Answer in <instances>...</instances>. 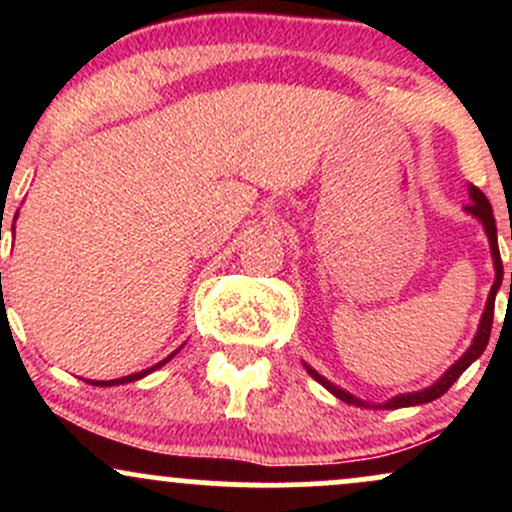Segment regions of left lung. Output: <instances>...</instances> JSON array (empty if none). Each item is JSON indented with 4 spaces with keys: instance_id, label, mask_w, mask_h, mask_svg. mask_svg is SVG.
Here are the masks:
<instances>
[{
    "instance_id": "left-lung-1",
    "label": "left lung",
    "mask_w": 512,
    "mask_h": 512,
    "mask_svg": "<svg viewBox=\"0 0 512 512\" xmlns=\"http://www.w3.org/2000/svg\"><path fill=\"white\" fill-rule=\"evenodd\" d=\"M469 199L472 202L464 207L469 216H474L481 226H484V233L486 238H489V248H491V260H493V272H496V279H493V286L489 291V298H486V308L484 313H481V320H479V327H477V334H474L472 344H469V349L464 351V354L457 358L452 366L445 370L443 375L436 380L433 385L424 387V390H416V392H404V395H395L390 397L387 402L383 404H373V402H366V399H358L356 395H351V392H346L344 387L330 383V380L325 378V375H320L313 366H308V363L303 361L305 370L310 373V378H315L317 383H320L325 390H330L334 397L342 399L346 404H354V407H363V409H402V407H416V404H426V402H433V399H438L440 395H445V392L450 390V385L455 383L457 378L472 366L477 358L484 354L486 344H489V337H491V322H493V303H496V293L501 289L503 284V262H501V252H498V236H496V219H493V209L489 204V199H486L484 192L479 190V187L469 185ZM510 289H512V272H510Z\"/></svg>"
}]
</instances>
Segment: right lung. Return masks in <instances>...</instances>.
I'll return each mask as SVG.
<instances>
[{
  "label": "right lung",
  "instance_id": "1",
  "mask_svg": "<svg viewBox=\"0 0 512 512\" xmlns=\"http://www.w3.org/2000/svg\"><path fill=\"white\" fill-rule=\"evenodd\" d=\"M16 216H19V211H16ZM16 216H14V223H16ZM11 228H14V226H11ZM0 289H2V272H0ZM2 298H4V293H2ZM180 349H182V346H180ZM180 349H175L173 354L163 358V361H158L156 366H151V368H146V370H139V373L125 375V378H117V380H86V383H88V385H96V387H113V385H125V383H134V380H142V378H146V375H149V373H154L156 368L166 366V363L170 361V358H173L175 354H178Z\"/></svg>",
  "mask_w": 512,
  "mask_h": 512
}]
</instances>
